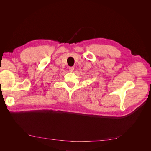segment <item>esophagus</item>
Instances as JSON below:
<instances>
[{
    "mask_svg": "<svg viewBox=\"0 0 151 151\" xmlns=\"http://www.w3.org/2000/svg\"><path fill=\"white\" fill-rule=\"evenodd\" d=\"M73 70H74V67H69V71H70V72H72V71H73Z\"/></svg>",
    "mask_w": 151,
    "mask_h": 151,
    "instance_id": "1",
    "label": "esophagus"
}]
</instances>
